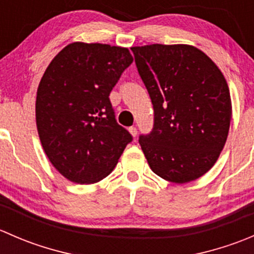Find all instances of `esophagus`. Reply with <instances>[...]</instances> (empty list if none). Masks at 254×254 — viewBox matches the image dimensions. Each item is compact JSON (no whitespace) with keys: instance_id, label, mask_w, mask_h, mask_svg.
I'll list each match as a JSON object with an SVG mask.
<instances>
[{"instance_id":"1","label":"esophagus","mask_w":254,"mask_h":254,"mask_svg":"<svg viewBox=\"0 0 254 254\" xmlns=\"http://www.w3.org/2000/svg\"><path fill=\"white\" fill-rule=\"evenodd\" d=\"M129 132H130V135H131L132 137H135L137 135V129L135 127H129Z\"/></svg>"}]
</instances>
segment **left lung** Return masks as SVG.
I'll return each mask as SVG.
<instances>
[{
  "mask_svg": "<svg viewBox=\"0 0 254 254\" xmlns=\"http://www.w3.org/2000/svg\"><path fill=\"white\" fill-rule=\"evenodd\" d=\"M131 50L155 111L152 131L139 140L148 166L172 183L200 178L215 165L229 135L232 104L225 76L193 45Z\"/></svg>",
  "mask_w": 254,
  "mask_h": 254,
  "instance_id": "left-lung-1",
  "label": "left lung"
}]
</instances>
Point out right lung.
Instances as JSON below:
<instances>
[{
  "label": "right lung",
  "mask_w": 254,
  "mask_h": 254,
  "mask_svg": "<svg viewBox=\"0 0 254 254\" xmlns=\"http://www.w3.org/2000/svg\"><path fill=\"white\" fill-rule=\"evenodd\" d=\"M132 61L127 48L75 42L45 70L35 101L38 134L51 165L68 181H102L131 141L115 120L109 94Z\"/></svg>",
  "instance_id": "obj_1"
}]
</instances>
